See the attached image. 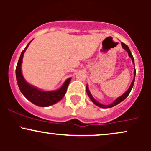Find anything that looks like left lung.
Returning a JSON list of instances; mask_svg holds the SVG:
<instances>
[{
    "mask_svg": "<svg viewBox=\"0 0 151 151\" xmlns=\"http://www.w3.org/2000/svg\"><path fill=\"white\" fill-rule=\"evenodd\" d=\"M121 45H122V47L124 48V50H126V51H127L128 54H129V56L130 57V58H131V60H132L133 63L134 64V59H133V57L132 54H131V51H130L129 47H128L127 45H126V44H124V43H123V42H121ZM134 72V78H133L132 82H131V85H130V86H129V89H128L127 91H126V92L124 93V94L121 95V96H119V98H117L116 99L115 101H114L113 102V103L111 104H109V105H104V104H100L99 102H98L97 101H96V100L93 97L92 95L91 94V93H90V91H89V88H88V85H86V93H87L88 96H89V97L90 98V99L91 100V101H92L93 103L95 105L98 106L99 107H101V108H105V109L111 108V107H113V106H114L119 104L121 103V101H124V100L125 99H126V97H127L128 96H129V94L130 93V92H131V89H132V88H133V84H134L135 77H136V69H134V72Z\"/></svg>",
    "mask_w": 151,
    "mask_h": 151,
    "instance_id": "obj_1",
    "label": "left lung"
}]
</instances>
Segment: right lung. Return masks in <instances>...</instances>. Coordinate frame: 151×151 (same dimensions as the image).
I'll use <instances>...</instances> for the list:
<instances>
[{
    "label": "right lung",
    "mask_w": 151,
    "mask_h": 151,
    "mask_svg": "<svg viewBox=\"0 0 151 151\" xmlns=\"http://www.w3.org/2000/svg\"><path fill=\"white\" fill-rule=\"evenodd\" d=\"M31 42L32 40L27 44L25 49L22 50L20 58H19L16 70H15L17 82H18V87L21 93L30 102L38 106H50L55 104L57 102L60 101L64 97L71 81V78L67 79L65 81V83L62 84L61 87L55 91H42V90L38 89L37 88L28 84L22 76L21 64L24 53Z\"/></svg>",
    "instance_id": "obj_1"
}]
</instances>
